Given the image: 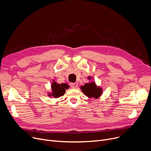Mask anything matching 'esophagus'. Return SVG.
I'll return each mask as SVG.
<instances>
[{
  "label": "esophagus",
  "mask_w": 151,
  "mask_h": 151,
  "mask_svg": "<svg viewBox=\"0 0 151 151\" xmlns=\"http://www.w3.org/2000/svg\"><path fill=\"white\" fill-rule=\"evenodd\" d=\"M78 83H70V86L71 87V88H73V89H76L78 88Z\"/></svg>",
  "instance_id": "34e87169"
}]
</instances>
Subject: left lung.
Here are the masks:
<instances>
[{
    "instance_id": "1",
    "label": "left lung",
    "mask_w": 151,
    "mask_h": 151,
    "mask_svg": "<svg viewBox=\"0 0 151 151\" xmlns=\"http://www.w3.org/2000/svg\"><path fill=\"white\" fill-rule=\"evenodd\" d=\"M83 93L89 97L97 99L102 93V90L99 87H97L94 83H87L81 88Z\"/></svg>"
}]
</instances>
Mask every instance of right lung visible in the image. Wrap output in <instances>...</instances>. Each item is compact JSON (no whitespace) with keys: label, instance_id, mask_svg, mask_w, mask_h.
Masks as SVG:
<instances>
[{"label":"right lung","instance_id":"right-lung-1","mask_svg":"<svg viewBox=\"0 0 151 151\" xmlns=\"http://www.w3.org/2000/svg\"><path fill=\"white\" fill-rule=\"evenodd\" d=\"M52 96L55 98H58L62 96L65 93V90L69 88V86L67 84H58L55 82L52 83ZM49 96H51V94H49Z\"/></svg>","mask_w":151,"mask_h":151}]
</instances>
